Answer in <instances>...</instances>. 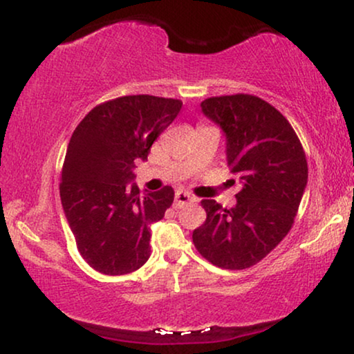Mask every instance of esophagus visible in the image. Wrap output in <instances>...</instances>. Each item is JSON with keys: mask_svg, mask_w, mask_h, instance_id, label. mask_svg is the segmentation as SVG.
<instances>
[{"mask_svg": "<svg viewBox=\"0 0 354 354\" xmlns=\"http://www.w3.org/2000/svg\"><path fill=\"white\" fill-rule=\"evenodd\" d=\"M191 202H194V199H192V197L187 194V192L178 191L176 194H174V209H181L183 205L191 204Z\"/></svg>", "mask_w": 354, "mask_h": 354, "instance_id": "1", "label": "esophagus"}]
</instances>
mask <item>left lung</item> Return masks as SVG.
Here are the masks:
<instances>
[{"label":"left lung","mask_w":354,"mask_h":354,"mask_svg":"<svg viewBox=\"0 0 354 354\" xmlns=\"http://www.w3.org/2000/svg\"><path fill=\"white\" fill-rule=\"evenodd\" d=\"M201 106L223 129L226 160L243 189L232 209L201 202L207 218L192 232V243L214 266L243 270L261 262L293 226L308 185L306 153L288 120L262 98L210 97Z\"/></svg>","instance_id":"left-lung-1"}]
</instances>
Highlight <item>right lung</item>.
<instances>
[{
    "label": "right lung",
    "instance_id": "add662e5",
    "mask_svg": "<svg viewBox=\"0 0 354 354\" xmlns=\"http://www.w3.org/2000/svg\"><path fill=\"white\" fill-rule=\"evenodd\" d=\"M181 100L126 95L100 103L71 136L59 196L79 252L93 270L124 275L150 257V225L163 218L174 191L144 192L134 180L136 160H147Z\"/></svg>",
    "mask_w": 354,
    "mask_h": 354
}]
</instances>
